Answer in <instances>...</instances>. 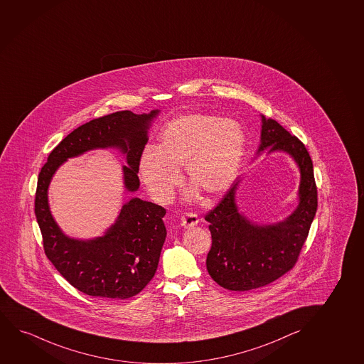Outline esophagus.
<instances>
[{"instance_id": "34e87169", "label": "esophagus", "mask_w": 364, "mask_h": 364, "mask_svg": "<svg viewBox=\"0 0 364 364\" xmlns=\"http://www.w3.org/2000/svg\"><path fill=\"white\" fill-rule=\"evenodd\" d=\"M199 223V218L196 213H186L182 219H181V224L184 228H191V226H196Z\"/></svg>"}]
</instances>
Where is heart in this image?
I'll list each match as a JSON object with an SVG mask.
<instances>
[{
	"instance_id": "obj_1",
	"label": "heart",
	"mask_w": 364,
	"mask_h": 364,
	"mask_svg": "<svg viewBox=\"0 0 364 364\" xmlns=\"http://www.w3.org/2000/svg\"><path fill=\"white\" fill-rule=\"evenodd\" d=\"M245 150L237 123L213 114H189L173 120L140 159V176L159 202H167L181 183L180 166H186L191 186L207 198L230 187Z\"/></svg>"
}]
</instances>
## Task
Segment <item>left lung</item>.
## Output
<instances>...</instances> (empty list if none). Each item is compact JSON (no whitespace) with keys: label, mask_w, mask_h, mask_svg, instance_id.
<instances>
[{"label":"left lung","mask_w":364,"mask_h":364,"mask_svg":"<svg viewBox=\"0 0 364 364\" xmlns=\"http://www.w3.org/2000/svg\"><path fill=\"white\" fill-rule=\"evenodd\" d=\"M266 147L268 152H288L299 165V205L289 218L276 225H253L239 214L235 204L237 180L205 214L212 234L207 269L225 289L245 291L267 286L294 267L318 209L313 160L305 145L277 120L262 117L258 151Z\"/></svg>","instance_id":"left-lung-1"}]
</instances>
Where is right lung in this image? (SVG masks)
<instances>
[{"label": "right lung", "mask_w": 364, "mask_h": 364, "mask_svg": "<svg viewBox=\"0 0 364 364\" xmlns=\"http://www.w3.org/2000/svg\"><path fill=\"white\" fill-rule=\"evenodd\" d=\"M157 113L120 111L90 120L53 149L39 172L34 213L44 252L61 276L83 294L128 299L146 287L155 276L167 234L162 221L166 209L143 199H130L105 236L90 241L69 239L49 212L46 191L51 176L69 157L96 147H119L129 165L123 166L125 187L136 191L147 128Z\"/></svg>", "instance_id": "1"}]
</instances>
